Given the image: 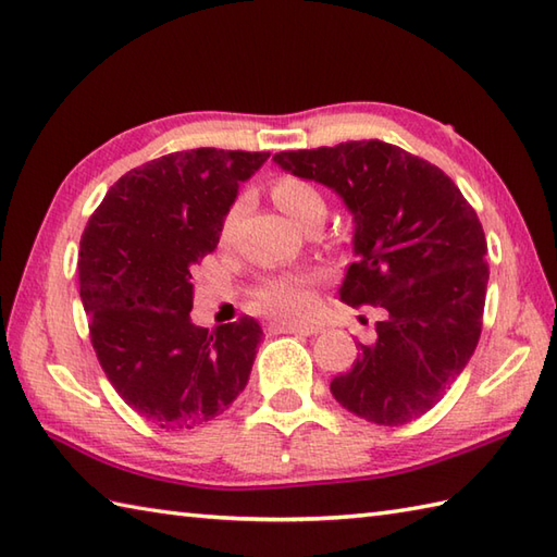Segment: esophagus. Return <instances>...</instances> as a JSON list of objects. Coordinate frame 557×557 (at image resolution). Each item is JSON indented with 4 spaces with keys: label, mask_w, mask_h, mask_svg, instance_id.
Returning a JSON list of instances; mask_svg holds the SVG:
<instances>
[{
    "label": "esophagus",
    "mask_w": 557,
    "mask_h": 557,
    "mask_svg": "<svg viewBox=\"0 0 557 557\" xmlns=\"http://www.w3.org/2000/svg\"><path fill=\"white\" fill-rule=\"evenodd\" d=\"M275 327V333H287V335H315L318 330V325H297V323H280V325H272Z\"/></svg>",
    "instance_id": "obj_1"
}]
</instances>
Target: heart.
Returning a JSON list of instances; mask_svg holds the SVG:
<instances>
[{"instance_id":"1","label":"heart","mask_w":557,"mask_h":557,"mask_svg":"<svg viewBox=\"0 0 557 557\" xmlns=\"http://www.w3.org/2000/svg\"><path fill=\"white\" fill-rule=\"evenodd\" d=\"M272 198H275L280 210H285L301 227L309 220H323L325 215V196L321 194V188H315L311 182L299 180V176L285 174L275 180V184H272ZM239 210L242 200H236L227 220H224V234L232 232L236 218H239ZM256 306L270 315L285 318V321H301L313 309L311 280L306 275H285L270 280L256 292Z\"/></svg>"}]
</instances>
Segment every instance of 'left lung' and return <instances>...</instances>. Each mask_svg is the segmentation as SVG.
Here are the masks:
<instances>
[{
  "label": "left lung",
  "instance_id": "left-lung-1",
  "mask_svg": "<svg viewBox=\"0 0 557 557\" xmlns=\"http://www.w3.org/2000/svg\"><path fill=\"white\" fill-rule=\"evenodd\" d=\"M282 170L313 180L354 215L339 301L381 306L375 339L333 377L342 407L377 425L423 417L474 354L486 304V234L449 176L385 140L285 150Z\"/></svg>",
  "mask_w": 557,
  "mask_h": 557
}]
</instances>
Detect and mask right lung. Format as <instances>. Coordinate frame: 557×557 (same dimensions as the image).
Wrapping results in <instances>:
<instances>
[{"mask_svg":"<svg viewBox=\"0 0 557 557\" xmlns=\"http://www.w3.org/2000/svg\"><path fill=\"white\" fill-rule=\"evenodd\" d=\"M270 152L196 148L126 172L81 236L78 285L104 375L152 425L215 419L251 375L263 330L251 315L196 327L194 275Z\"/></svg>","mask_w":557,"mask_h":557,"instance_id":"add662e5","label":"right lung"}]
</instances>
